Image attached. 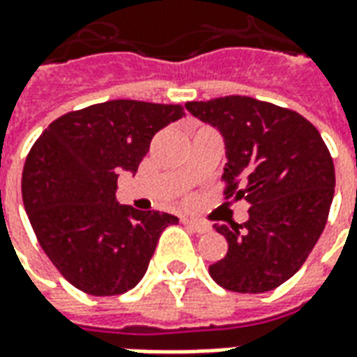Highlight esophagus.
I'll use <instances>...</instances> for the list:
<instances>
[{
	"instance_id": "obj_1",
	"label": "esophagus",
	"mask_w": 357,
	"mask_h": 357,
	"mask_svg": "<svg viewBox=\"0 0 357 357\" xmlns=\"http://www.w3.org/2000/svg\"><path fill=\"white\" fill-rule=\"evenodd\" d=\"M181 222H183V224H185L187 227L191 229V231L199 233V235L210 231V225L208 224H202V222H197V220H189V218H183Z\"/></svg>"
}]
</instances>
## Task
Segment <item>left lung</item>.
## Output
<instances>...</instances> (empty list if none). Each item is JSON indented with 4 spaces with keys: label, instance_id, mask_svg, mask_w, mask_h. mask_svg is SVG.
<instances>
[{
    "label": "left lung",
    "instance_id": "8db88e82",
    "mask_svg": "<svg viewBox=\"0 0 357 357\" xmlns=\"http://www.w3.org/2000/svg\"><path fill=\"white\" fill-rule=\"evenodd\" d=\"M185 109L220 132L225 195L250 204L245 224L214 225L227 255L210 266V277L227 291H273L302 268L327 224L335 195L329 149L298 112L252 97L191 101Z\"/></svg>",
    "mask_w": 357,
    "mask_h": 357
}]
</instances>
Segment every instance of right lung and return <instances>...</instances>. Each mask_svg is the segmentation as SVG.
<instances>
[{
    "label": "right lung",
    "mask_w": 357,
    "mask_h": 357,
    "mask_svg": "<svg viewBox=\"0 0 357 357\" xmlns=\"http://www.w3.org/2000/svg\"><path fill=\"white\" fill-rule=\"evenodd\" d=\"M181 105L116 101L68 112L28 153L22 201L36 237L68 283L93 296L139 283L160 233L178 218L116 202L120 172L135 174L156 132Z\"/></svg>",
    "instance_id": "right-lung-1"
}]
</instances>
